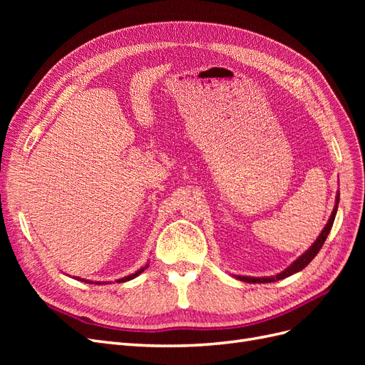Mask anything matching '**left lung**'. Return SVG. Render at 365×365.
<instances>
[{"mask_svg":"<svg viewBox=\"0 0 365 365\" xmlns=\"http://www.w3.org/2000/svg\"><path fill=\"white\" fill-rule=\"evenodd\" d=\"M338 202H339V190L336 192L335 207H334V210H332V215H330V217H329V220H327V224H326L324 228L322 230V233H319V236L317 237V240L314 242V244H312L311 247H309V248L302 254V256H298V257L289 264L288 268L283 269V271L279 272V274H275V275H269V277H251V275H236V274H233V277L237 279V280H240V282H247V283H271V282L282 280V279H284V277H289V275H292V274H295V272H298V271L304 269V268L307 267V264L312 262V259L317 256L318 251L322 250V247H323V244H324V240L327 239L329 231H330V228H332L335 216H336Z\"/></svg>","mask_w":365,"mask_h":365,"instance_id":"left-lung-1","label":"left lung"}]
</instances>
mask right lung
Segmentation results:
<instances>
[{
	"instance_id": "1",
	"label": "right lung",
	"mask_w": 365,
	"mask_h": 365,
	"mask_svg": "<svg viewBox=\"0 0 365 365\" xmlns=\"http://www.w3.org/2000/svg\"><path fill=\"white\" fill-rule=\"evenodd\" d=\"M149 267V263H146L145 267H141L138 271H135L134 274H129V275H126V277H123V279H118L117 280V283H121V282H128V280H132V279H135L137 275H140L143 271H145L146 268ZM77 280H81V282H85V283H91V284H108V282H91V280H85V279H81V277H77Z\"/></svg>"
}]
</instances>
